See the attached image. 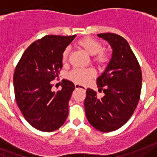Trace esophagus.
Returning a JSON list of instances; mask_svg holds the SVG:
<instances>
[{
  "label": "esophagus",
  "instance_id": "34e87169",
  "mask_svg": "<svg viewBox=\"0 0 157 157\" xmlns=\"http://www.w3.org/2000/svg\"><path fill=\"white\" fill-rule=\"evenodd\" d=\"M75 88H82V89H84V91L86 90V87L80 84H75Z\"/></svg>",
  "mask_w": 157,
  "mask_h": 157
}]
</instances>
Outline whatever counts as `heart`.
<instances>
[{
  "instance_id": "heart-1",
  "label": "heart",
  "mask_w": 157,
  "mask_h": 157,
  "mask_svg": "<svg viewBox=\"0 0 157 157\" xmlns=\"http://www.w3.org/2000/svg\"><path fill=\"white\" fill-rule=\"evenodd\" d=\"M77 46L89 55L93 56L92 61L99 66L106 65L111 58V54L108 49L102 48L101 43L92 37H84L80 39L77 42ZM69 53V47H66L63 50L62 55V62H67ZM95 71L92 69H74L69 72L68 78L75 83L85 84L90 79L95 77Z\"/></svg>"
}]
</instances>
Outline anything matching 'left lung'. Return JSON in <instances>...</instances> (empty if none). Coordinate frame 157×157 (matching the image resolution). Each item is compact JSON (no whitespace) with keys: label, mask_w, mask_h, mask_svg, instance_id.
Returning <instances> with one entry per match:
<instances>
[{"label":"left lung","mask_w":157,"mask_h":157,"mask_svg":"<svg viewBox=\"0 0 157 157\" xmlns=\"http://www.w3.org/2000/svg\"><path fill=\"white\" fill-rule=\"evenodd\" d=\"M112 48V57L105 71L97 78L99 98L88 88L84 99L85 113L90 124L101 132H111L122 127L130 118L138 103L142 74L137 59L129 43L114 33L98 34Z\"/></svg>","instance_id":"obj_1"}]
</instances>
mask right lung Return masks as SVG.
<instances>
[{
	"label": "right lung",
	"instance_id": "1",
	"mask_svg": "<svg viewBox=\"0 0 157 157\" xmlns=\"http://www.w3.org/2000/svg\"><path fill=\"white\" fill-rule=\"evenodd\" d=\"M76 35H46L28 46L13 76L15 97L25 119L40 131L59 129L69 114L75 86L62 80V89L53 92L51 80L62 68V55Z\"/></svg>",
	"mask_w": 157,
	"mask_h": 157
}]
</instances>
